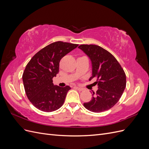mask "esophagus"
Listing matches in <instances>:
<instances>
[{"mask_svg": "<svg viewBox=\"0 0 149 149\" xmlns=\"http://www.w3.org/2000/svg\"><path fill=\"white\" fill-rule=\"evenodd\" d=\"M76 89H77L78 90H79V91H83V89L82 88H81V87H78V86H75L74 87Z\"/></svg>", "mask_w": 149, "mask_h": 149, "instance_id": "esophagus-1", "label": "esophagus"}]
</instances>
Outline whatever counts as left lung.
I'll list each match as a JSON object with an SVG mask.
<instances>
[{"mask_svg":"<svg viewBox=\"0 0 149 149\" xmlns=\"http://www.w3.org/2000/svg\"><path fill=\"white\" fill-rule=\"evenodd\" d=\"M79 49L86 54L92 63V76L96 78L98 89L93 92L92 100L83 104L94 112L109 110L119 101L126 86V76L116 58L106 49L96 45H81Z\"/></svg>","mask_w":149,"mask_h":149,"instance_id":"1","label":"left lung"}]
</instances>
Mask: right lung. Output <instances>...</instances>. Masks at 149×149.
Returning <instances> with one entry per match:
<instances>
[{
  "mask_svg": "<svg viewBox=\"0 0 149 149\" xmlns=\"http://www.w3.org/2000/svg\"><path fill=\"white\" fill-rule=\"evenodd\" d=\"M78 46L60 41L52 43L36 53L26 65L22 75L25 93L38 109L52 112L63 104L71 88L55 86L53 78L59 72L61 58Z\"/></svg>",
  "mask_w": 149,
  "mask_h": 149,
  "instance_id": "obj_1",
  "label": "right lung"
}]
</instances>
